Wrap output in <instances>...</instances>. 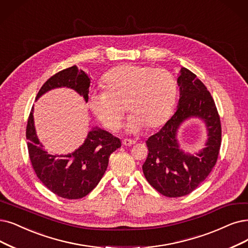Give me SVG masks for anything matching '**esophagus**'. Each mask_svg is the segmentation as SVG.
I'll return each mask as SVG.
<instances>
[{"label": "esophagus", "instance_id": "obj_1", "mask_svg": "<svg viewBox=\"0 0 248 248\" xmlns=\"http://www.w3.org/2000/svg\"><path fill=\"white\" fill-rule=\"evenodd\" d=\"M133 143H134V141L131 140H128V138H124V140H122V144L125 146H130Z\"/></svg>", "mask_w": 248, "mask_h": 248}]
</instances>
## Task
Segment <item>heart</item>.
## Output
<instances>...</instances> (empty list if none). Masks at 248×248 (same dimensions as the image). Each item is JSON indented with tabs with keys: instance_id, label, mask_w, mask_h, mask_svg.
Here are the masks:
<instances>
[{
	"instance_id": "obj_1",
	"label": "heart",
	"mask_w": 248,
	"mask_h": 248,
	"mask_svg": "<svg viewBox=\"0 0 248 248\" xmlns=\"http://www.w3.org/2000/svg\"><path fill=\"white\" fill-rule=\"evenodd\" d=\"M106 90L93 91L88 106L102 124L111 131L120 129L127 110L130 112L126 130L138 132L147 126L162 125L172 113L178 84L172 72L164 68L122 65L104 77Z\"/></svg>"
}]
</instances>
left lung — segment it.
<instances>
[{"label": "left lung", "instance_id": "1", "mask_svg": "<svg viewBox=\"0 0 248 248\" xmlns=\"http://www.w3.org/2000/svg\"><path fill=\"white\" fill-rule=\"evenodd\" d=\"M177 82L179 106L161 129L148 137V154L142 165L147 182L167 197L189 194L205 180L217 163L222 140L220 116L205 85L186 68H181ZM190 116L203 119L209 136L207 146L195 156L180 150L175 138L180 124Z\"/></svg>", "mask_w": 248, "mask_h": 248}]
</instances>
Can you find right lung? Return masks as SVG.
<instances>
[{"label": "right lung", "mask_w": 248, "mask_h": 248, "mask_svg": "<svg viewBox=\"0 0 248 248\" xmlns=\"http://www.w3.org/2000/svg\"><path fill=\"white\" fill-rule=\"evenodd\" d=\"M91 80L75 65L56 73L41 87L36 100L57 87H69L88 101ZM28 155L33 170L43 184L56 195L78 200L87 195L101 181L108 164V157L121 146L119 138L100 128L88 133L84 143L74 153L52 155L43 150L33 123V106L26 125Z\"/></svg>", "instance_id": "1"}]
</instances>
